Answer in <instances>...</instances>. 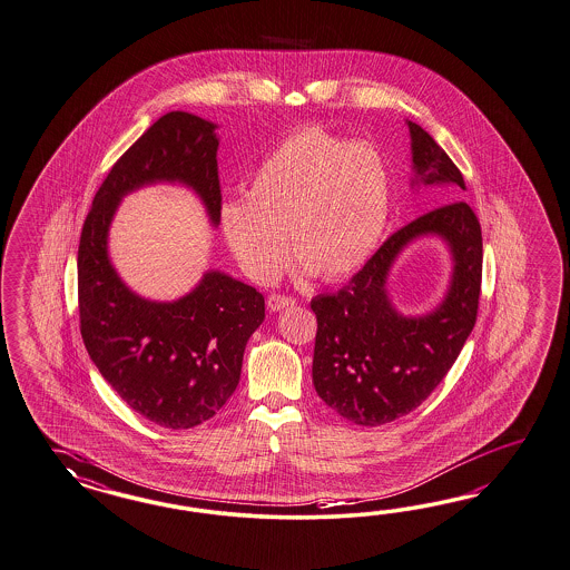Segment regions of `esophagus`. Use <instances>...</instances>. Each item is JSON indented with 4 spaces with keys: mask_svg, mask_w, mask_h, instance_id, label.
<instances>
[{
    "mask_svg": "<svg viewBox=\"0 0 570 570\" xmlns=\"http://www.w3.org/2000/svg\"><path fill=\"white\" fill-rule=\"evenodd\" d=\"M294 301L293 296H286V294L272 293L267 296V307L269 311H282V308L293 307Z\"/></svg>",
    "mask_w": 570,
    "mask_h": 570,
    "instance_id": "34e87169",
    "label": "esophagus"
}]
</instances>
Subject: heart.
Masks as SVG:
<instances>
[{"instance_id": "heart-1", "label": "heart", "mask_w": 570, "mask_h": 570, "mask_svg": "<svg viewBox=\"0 0 570 570\" xmlns=\"http://www.w3.org/2000/svg\"><path fill=\"white\" fill-rule=\"evenodd\" d=\"M392 176L384 154L325 126L279 140L253 171L243 200L222 207V230L246 276L269 282L286 240L305 272L336 282L363 267L384 236Z\"/></svg>"}]
</instances>
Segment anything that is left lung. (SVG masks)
Returning a JSON list of instances; mask_svg holds the SVG:
<instances>
[{
	"instance_id": "8db88e82",
	"label": "left lung",
	"mask_w": 570,
	"mask_h": 570,
	"mask_svg": "<svg viewBox=\"0 0 570 570\" xmlns=\"http://www.w3.org/2000/svg\"><path fill=\"white\" fill-rule=\"evenodd\" d=\"M409 130L419 183L450 186V203L387 236L338 293L311 301L317 317L313 384L320 399L354 425H384L428 401L478 322L483 240L475 212L461 200L466 190L461 169L419 124L409 122ZM430 230L453 248V286L438 312L406 321L389 305L384 276L401 246Z\"/></svg>"
}]
</instances>
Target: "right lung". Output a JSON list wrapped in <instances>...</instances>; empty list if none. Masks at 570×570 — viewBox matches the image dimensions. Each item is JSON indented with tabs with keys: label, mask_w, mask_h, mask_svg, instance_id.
Wrapping results in <instances>:
<instances>
[{
	"label": "right lung",
	"mask_w": 570,
	"mask_h": 570,
	"mask_svg": "<svg viewBox=\"0 0 570 570\" xmlns=\"http://www.w3.org/2000/svg\"><path fill=\"white\" fill-rule=\"evenodd\" d=\"M214 128L186 111L151 124L95 193L78 245V320L89 356L135 413L168 430L199 425L234 394L246 342L265 317V298L209 272L176 303L142 301L116 276L106 240L118 200L155 180L193 186L219 222Z\"/></svg>",
	"instance_id": "obj_1"
}]
</instances>
